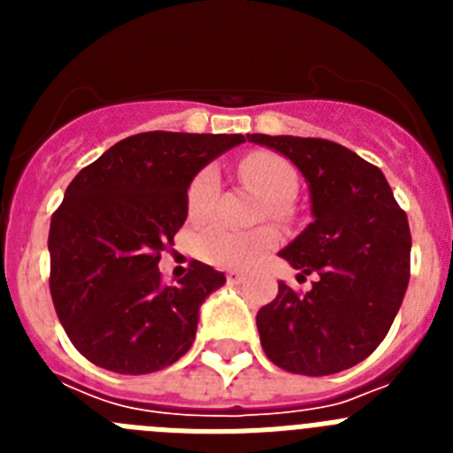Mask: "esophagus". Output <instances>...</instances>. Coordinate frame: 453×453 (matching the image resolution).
Instances as JSON below:
<instances>
[{
    "label": "esophagus",
    "instance_id": "34e87169",
    "mask_svg": "<svg viewBox=\"0 0 453 453\" xmlns=\"http://www.w3.org/2000/svg\"><path fill=\"white\" fill-rule=\"evenodd\" d=\"M226 281H229L231 286H234V283H242V281H245V276L240 274V272H229V274H226Z\"/></svg>",
    "mask_w": 453,
    "mask_h": 453
}]
</instances>
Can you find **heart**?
Instances as JSON below:
<instances>
[{"instance_id":"b5f03b06","label":"heart","mask_w":453,"mask_h":453,"mask_svg":"<svg viewBox=\"0 0 453 453\" xmlns=\"http://www.w3.org/2000/svg\"><path fill=\"white\" fill-rule=\"evenodd\" d=\"M238 174L242 181L251 183L267 197V215L283 219L290 213V202L297 195L299 174L297 167L288 161L286 156L276 151L258 150L250 151L238 161ZM219 192V174L215 167H203L190 179L186 190L188 218L203 222L211 218L215 199ZM281 242V234L274 226H258L251 231H235L215 224L203 234H199L195 250L199 258L215 267L226 270H245L256 265L267 251Z\"/></svg>"}]
</instances>
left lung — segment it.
<instances>
[{"label": "left lung", "instance_id": "1", "mask_svg": "<svg viewBox=\"0 0 453 453\" xmlns=\"http://www.w3.org/2000/svg\"><path fill=\"white\" fill-rule=\"evenodd\" d=\"M302 170L313 222L281 251L295 270L318 274L311 292L279 283L256 315L263 351L292 374L349 370L381 345L411 279V229L383 172L324 138L251 134Z\"/></svg>", "mask_w": 453, "mask_h": 453}]
</instances>
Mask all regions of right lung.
<instances>
[{"label":"right lung","mask_w":453,"mask_h":453,"mask_svg":"<svg viewBox=\"0 0 453 453\" xmlns=\"http://www.w3.org/2000/svg\"><path fill=\"white\" fill-rule=\"evenodd\" d=\"M242 140L147 131L119 140L72 179L51 215L50 292L88 361L118 374H151L190 349L199 306L226 279L192 261L167 286L158 261L188 218L190 179Z\"/></svg>","instance_id":"1"}]
</instances>
